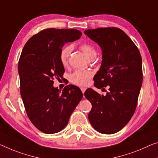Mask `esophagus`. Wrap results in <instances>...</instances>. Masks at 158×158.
<instances>
[{"instance_id": "obj_1", "label": "esophagus", "mask_w": 158, "mask_h": 158, "mask_svg": "<svg viewBox=\"0 0 158 158\" xmlns=\"http://www.w3.org/2000/svg\"><path fill=\"white\" fill-rule=\"evenodd\" d=\"M81 91H82V93L84 94V93L85 92V90H86V88L85 87H81Z\"/></svg>"}]
</instances>
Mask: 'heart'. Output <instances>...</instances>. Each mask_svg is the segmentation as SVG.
<instances>
[{
	"label": "heart",
	"mask_w": 158,
	"mask_h": 158,
	"mask_svg": "<svg viewBox=\"0 0 158 158\" xmlns=\"http://www.w3.org/2000/svg\"><path fill=\"white\" fill-rule=\"evenodd\" d=\"M80 48L85 55L87 59L90 60L91 59L95 58L97 56V51L93 45L88 43H83L80 46ZM72 51L71 45H66L63 47L60 50L59 54V59L60 64L62 65L65 66L68 64V60H69V55ZM92 73L88 71H81V70H77L72 74L70 75L69 79L73 84L76 85H86L91 78Z\"/></svg>",
	"instance_id": "1"
}]
</instances>
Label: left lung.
<instances>
[{
	"mask_svg": "<svg viewBox=\"0 0 158 158\" xmlns=\"http://www.w3.org/2000/svg\"><path fill=\"white\" fill-rule=\"evenodd\" d=\"M84 33L102 51L101 67L93 78L94 86L109 87L106 95L93 89L85 91V97L92 104L88 118L98 132L112 134L122 129L135 112L143 82L141 56L119 28L93 29Z\"/></svg>",
	"mask_w": 158,
	"mask_h": 158,
	"instance_id": "8db88e82",
	"label": "left lung"
}]
</instances>
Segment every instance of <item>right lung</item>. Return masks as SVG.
<instances>
[{"label": "right lung", "instance_id": "add662e5", "mask_svg": "<svg viewBox=\"0 0 158 158\" xmlns=\"http://www.w3.org/2000/svg\"><path fill=\"white\" fill-rule=\"evenodd\" d=\"M81 35L76 29H47L32 36L22 52L18 63L21 97L31 122L43 133L64 129L82 98L78 87L69 85L60 93L53 85L55 77L60 79L65 72L59 59L62 47Z\"/></svg>", "mask_w": 158, "mask_h": 158}]
</instances>
